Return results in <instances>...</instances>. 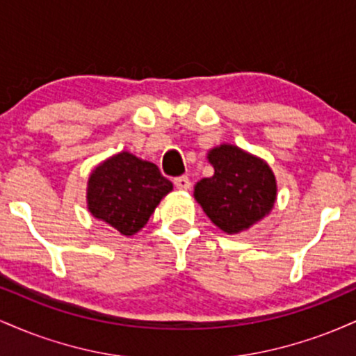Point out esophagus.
<instances>
[{
  "label": "esophagus",
  "mask_w": 356,
  "mask_h": 356,
  "mask_svg": "<svg viewBox=\"0 0 356 356\" xmlns=\"http://www.w3.org/2000/svg\"><path fill=\"white\" fill-rule=\"evenodd\" d=\"M174 184H175V187H177L179 191L191 189V179L187 177V175H181V177H175L174 179Z\"/></svg>",
  "instance_id": "obj_1"
}]
</instances>
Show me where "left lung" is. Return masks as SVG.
<instances>
[{"label": "left lung", "instance_id": "1", "mask_svg": "<svg viewBox=\"0 0 356 356\" xmlns=\"http://www.w3.org/2000/svg\"><path fill=\"white\" fill-rule=\"evenodd\" d=\"M209 162L214 175L195 184L194 197L219 229L236 234L269 214L276 181L266 162L226 144L211 150Z\"/></svg>", "mask_w": 356, "mask_h": 356}]
</instances>
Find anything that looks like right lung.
Here are the masks:
<instances>
[{
    "label": "right lung",
    "instance_id": "add662e5",
    "mask_svg": "<svg viewBox=\"0 0 356 356\" xmlns=\"http://www.w3.org/2000/svg\"><path fill=\"white\" fill-rule=\"evenodd\" d=\"M172 182L152 162L120 152L93 170L88 179V209L124 236L145 226Z\"/></svg>",
    "mask_w": 356,
    "mask_h": 356
}]
</instances>
